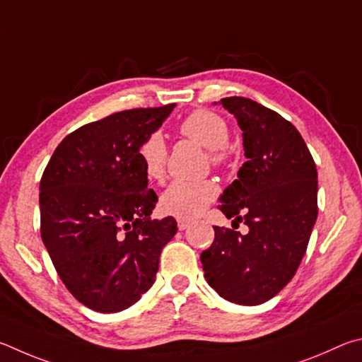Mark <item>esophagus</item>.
Here are the masks:
<instances>
[{
    "instance_id": "1",
    "label": "esophagus",
    "mask_w": 362,
    "mask_h": 362,
    "mask_svg": "<svg viewBox=\"0 0 362 362\" xmlns=\"http://www.w3.org/2000/svg\"><path fill=\"white\" fill-rule=\"evenodd\" d=\"M189 226H191V223H189V221L177 219V229H180V230H186Z\"/></svg>"
}]
</instances>
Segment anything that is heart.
<instances>
[{"label": "heart", "mask_w": 362, "mask_h": 362, "mask_svg": "<svg viewBox=\"0 0 362 362\" xmlns=\"http://www.w3.org/2000/svg\"><path fill=\"white\" fill-rule=\"evenodd\" d=\"M182 136L194 139L195 143L208 149L213 165L226 163L229 152V125L219 114L210 110H195L180 124ZM138 158L144 175L151 181H162L167 173V144L158 133L146 136L138 148ZM218 187L211 180L186 181L177 180L165 189L160 195V208L163 213L180 219H194L204 213L210 202L216 197Z\"/></svg>", "instance_id": "b5f03b06"}]
</instances>
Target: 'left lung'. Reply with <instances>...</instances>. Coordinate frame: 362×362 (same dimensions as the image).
I'll return each mask as SVG.
<instances>
[{"label":"left lung","mask_w":362,"mask_h":362,"mask_svg":"<svg viewBox=\"0 0 362 362\" xmlns=\"http://www.w3.org/2000/svg\"><path fill=\"white\" fill-rule=\"evenodd\" d=\"M219 103L235 116L246 157L219 210L248 226V233L214 226V242L200 261L221 297L259 305L286 286L305 255L318 216V173L289 120L245 97Z\"/></svg>","instance_id":"left-lung-1"}]
</instances>
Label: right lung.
<instances>
[{
	"instance_id": "1",
	"label": "right lung",
	"mask_w": 362,
	"mask_h": 362,
	"mask_svg": "<svg viewBox=\"0 0 362 362\" xmlns=\"http://www.w3.org/2000/svg\"><path fill=\"white\" fill-rule=\"evenodd\" d=\"M175 106L127 110L79 127L42 173V243L66 289L95 312L138 302L177 230L175 218H149L157 195L138 158L139 144Z\"/></svg>"
}]
</instances>
